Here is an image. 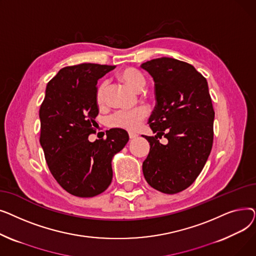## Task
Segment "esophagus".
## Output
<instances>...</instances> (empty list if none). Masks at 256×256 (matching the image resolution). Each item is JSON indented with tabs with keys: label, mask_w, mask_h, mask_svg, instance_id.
Segmentation results:
<instances>
[{
	"label": "esophagus",
	"mask_w": 256,
	"mask_h": 256,
	"mask_svg": "<svg viewBox=\"0 0 256 256\" xmlns=\"http://www.w3.org/2000/svg\"><path fill=\"white\" fill-rule=\"evenodd\" d=\"M128 136H130V139H135V138L138 137L137 134H136V132H128Z\"/></svg>",
	"instance_id": "esophagus-1"
}]
</instances>
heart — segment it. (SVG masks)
<instances>
[{"mask_svg":"<svg viewBox=\"0 0 256 256\" xmlns=\"http://www.w3.org/2000/svg\"><path fill=\"white\" fill-rule=\"evenodd\" d=\"M119 78L120 80H122L128 86H130L132 89L136 91L141 90L146 82L144 74L140 70L132 68V67H126V68L121 70L119 72ZM106 86L108 82L106 80H104V82H102L98 87L96 102L98 104H102L104 102ZM147 115H148V109H147L145 106H140L132 110L116 111L109 117V119H108V122H109V124L113 128L132 130H136L140 126V122Z\"/></svg>","mask_w":256,"mask_h":256,"instance_id":"obj_1","label":"heart"}]
</instances>
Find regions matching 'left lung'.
<instances>
[{"mask_svg": "<svg viewBox=\"0 0 256 256\" xmlns=\"http://www.w3.org/2000/svg\"><path fill=\"white\" fill-rule=\"evenodd\" d=\"M154 80L156 104L148 120L154 137L145 136L150 154L142 165L154 189L176 194L204 169L214 140V111L206 78L189 63L162 57L141 65ZM156 136H164L160 144Z\"/></svg>", "mask_w": 256, "mask_h": 256, "instance_id": "obj_1", "label": "left lung"}]
</instances>
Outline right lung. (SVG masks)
<instances>
[{
  "label": "right lung",
  "instance_id": "1",
  "mask_svg": "<svg viewBox=\"0 0 256 256\" xmlns=\"http://www.w3.org/2000/svg\"><path fill=\"white\" fill-rule=\"evenodd\" d=\"M113 65L66 66L48 83L40 106V145L54 178L72 195L96 196L110 186L112 158L128 141L122 128L106 132L90 142L98 115L96 84Z\"/></svg>",
  "mask_w": 256,
  "mask_h": 256
}]
</instances>
